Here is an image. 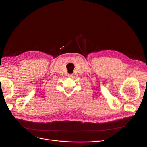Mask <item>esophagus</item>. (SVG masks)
Here are the masks:
<instances>
[{
    "label": "esophagus",
    "instance_id": "esophagus-1",
    "mask_svg": "<svg viewBox=\"0 0 147 147\" xmlns=\"http://www.w3.org/2000/svg\"><path fill=\"white\" fill-rule=\"evenodd\" d=\"M68 77H74V75L73 74H69L68 75Z\"/></svg>",
    "mask_w": 147,
    "mask_h": 147
}]
</instances>
